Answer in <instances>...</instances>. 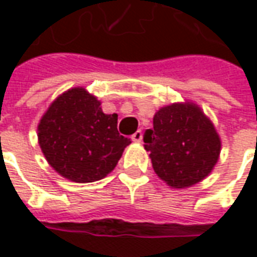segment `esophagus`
Returning a JSON list of instances; mask_svg holds the SVG:
<instances>
[{"label":"esophagus","instance_id":"esophagus-1","mask_svg":"<svg viewBox=\"0 0 257 257\" xmlns=\"http://www.w3.org/2000/svg\"><path fill=\"white\" fill-rule=\"evenodd\" d=\"M132 140H134V142H138V143H140V142H142V131H136V132L132 135Z\"/></svg>","mask_w":257,"mask_h":257}]
</instances>
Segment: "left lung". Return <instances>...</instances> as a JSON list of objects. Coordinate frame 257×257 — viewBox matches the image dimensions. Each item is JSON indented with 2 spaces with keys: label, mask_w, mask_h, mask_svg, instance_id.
<instances>
[{
  "label": "left lung",
  "mask_w": 257,
  "mask_h": 257,
  "mask_svg": "<svg viewBox=\"0 0 257 257\" xmlns=\"http://www.w3.org/2000/svg\"><path fill=\"white\" fill-rule=\"evenodd\" d=\"M156 173L176 189L206 178L220 154V139L201 108L191 103L162 107L143 135Z\"/></svg>",
  "instance_id": "1"
}]
</instances>
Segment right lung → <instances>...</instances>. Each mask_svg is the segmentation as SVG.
Listing matches in <instances>:
<instances>
[{"label":"right lung","instance_id":"add662e5","mask_svg":"<svg viewBox=\"0 0 257 257\" xmlns=\"http://www.w3.org/2000/svg\"><path fill=\"white\" fill-rule=\"evenodd\" d=\"M117 114H104L84 88L60 95L38 125L40 146L51 167L78 183L110 173L131 139L118 134Z\"/></svg>","mask_w":257,"mask_h":257}]
</instances>
